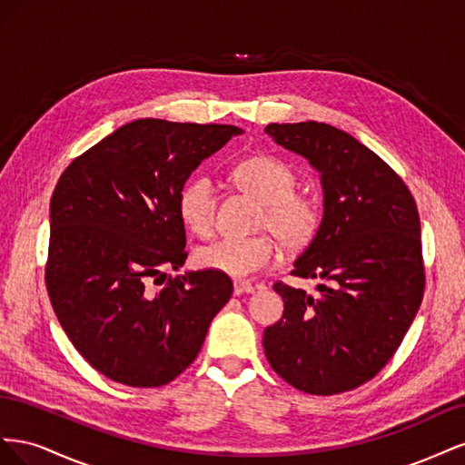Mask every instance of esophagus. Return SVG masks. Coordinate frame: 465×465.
Instances as JSON below:
<instances>
[{
  "instance_id": "34e87169",
  "label": "esophagus",
  "mask_w": 465,
  "mask_h": 465,
  "mask_svg": "<svg viewBox=\"0 0 465 465\" xmlns=\"http://www.w3.org/2000/svg\"><path fill=\"white\" fill-rule=\"evenodd\" d=\"M244 292H254V285L244 279H234V294H244Z\"/></svg>"
}]
</instances>
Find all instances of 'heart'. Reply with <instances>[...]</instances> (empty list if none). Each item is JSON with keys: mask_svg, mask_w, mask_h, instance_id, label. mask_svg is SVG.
<instances>
[{"mask_svg": "<svg viewBox=\"0 0 465 465\" xmlns=\"http://www.w3.org/2000/svg\"><path fill=\"white\" fill-rule=\"evenodd\" d=\"M238 188L262 202L258 227L272 231L289 252H299L314 241L320 229V205L316 198L294 192L297 174L272 154H256L232 168ZM178 213L186 227L198 236H209L215 229L217 190L207 176L190 178L178 195ZM279 258V244L272 234L246 238H221L202 246L195 260L205 270L232 277H250L270 267Z\"/></svg>", "mask_w": 465, "mask_h": 465, "instance_id": "b5f03b06", "label": "heart"}]
</instances>
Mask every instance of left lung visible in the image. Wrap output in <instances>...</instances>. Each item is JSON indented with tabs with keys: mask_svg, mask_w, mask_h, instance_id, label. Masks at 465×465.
Here are the masks:
<instances>
[{
	"mask_svg": "<svg viewBox=\"0 0 465 465\" xmlns=\"http://www.w3.org/2000/svg\"><path fill=\"white\" fill-rule=\"evenodd\" d=\"M265 134L311 163L323 190L320 229L291 272L320 279L318 297L277 281L285 311L263 331L265 357L306 393L355 390L386 367L423 301L415 200L374 151L330 124H270Z\"/></svg>",
	"mask_w": 465,
	"mask_h": 465,
	"instance_id": "obj_1",
	"label": "left lung"
}]
</instances>
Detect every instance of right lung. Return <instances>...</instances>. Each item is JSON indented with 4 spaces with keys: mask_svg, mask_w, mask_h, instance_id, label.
<instances>
[{
    "mask_svg": "<svg viewBox=\"0 0 465 465\" xmlns=\"http://www.w3.org/2000/svg\"><path fill=\"white\" fill-rule=\"evenodd\" d=\"M236 125L134 120L69 164L50 202L46 289L69 341L114 382L157 388L198 357L227 273L180 270L178 195ZM159 284V288H154Z\"/></svg>",
    "mask_w": 465,
    "mask_h": 465,
    "instance_id": "right-lung-1",
    "label": "right lung"
}]
</instances>
